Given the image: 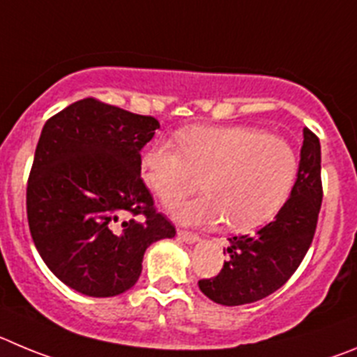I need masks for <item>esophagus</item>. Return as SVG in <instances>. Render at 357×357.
<instances>
[{"instance_id": "34e87169", "label": "esophagus", "mask_w": 357, "mask_h": 357, "mask_svg": "<svg viewBox=\"0 0 357 357\" xmlns=\"http://www.w3.org/2000/svg\"><path fill=\"white\" fill-rule=\"evenodd\" d=\"M178 238L185 243H195L199 242V236L195 233H190V231H178Z\"/></svg>"}]
</instances>
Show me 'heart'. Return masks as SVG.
Instances as JSON below:
<instances>
[{
	"instance_id": "heart-1",
	"label": "heart",
	"mask_w": 357,
	"mask_h": 357,
	"mask_svg": "<svg viewBox=\"0 0 357 357\" xmlns=\"http://www.w3.org/2000/svg\"><path fill=\"white\" fill-rule=\"evenodd\" d=\"M158 142L142 158V176L160 199L188 194L202 178L204 194L167 204L176 220L252 231L279 213L294 190L298 156L287 139L249 126H201Z\"/></svg>"
}]
</instances>
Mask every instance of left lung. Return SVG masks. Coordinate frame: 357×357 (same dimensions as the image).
Returning a JSON list of instances; mask_svg holds the SVG:
<instances>
[{"instance_id": "1", "label": "left lung", "mask_w": 357, "mask_h": 357, "mask_svg": "<svg viewBox=\"0 0 357 357\" xmlns=\"http://www.w3.org/2000/svg\"><path fill=\"white\" fill-rule=\"evenodd\" d=\"M303 135L297 181L284 206L255 234L227 238V259L220 274L199 281L202 294L213 303L242 306L268 297L306 256L322 204V181L319 139L307 128Z\"/></svg>"}]
</instances>
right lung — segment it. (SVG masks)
Returning a JSON list of instances; mask_svg holds the SVG:
<instances>
[{"mask_svg":"<svg viewBox=\"0 0 357 357\" xmlns=\"http://www.w3.org/2000/svg\"><path fill=\"white\" fill-rule=\"evenodd\" d=\"M158 128L155 117L92 98L44 124L28 179V224L47 268L73 290L124 294L139 281L147 247L176 234L140 178V151Z\"/></svg>","mask_w":357,"mask_h":357,"instance_id":"right-lung-1","label":"right lung"}]
</instances>
